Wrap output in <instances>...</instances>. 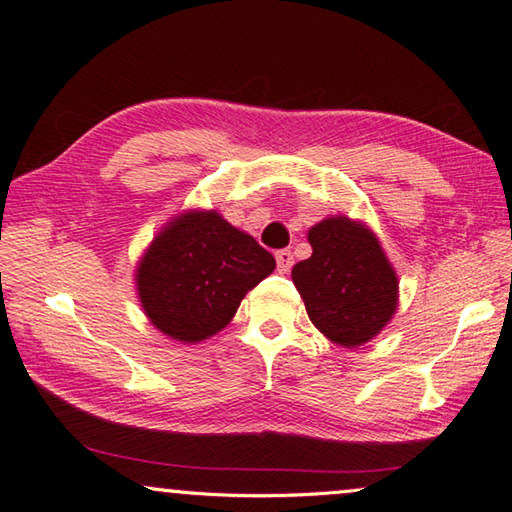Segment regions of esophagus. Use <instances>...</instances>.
<instances>
[{
	"mask_svg": "<svg viewBox=\"0 0 512 512\" xmlns=\"http://www.w3.org/2000/svg\"><path fill=\"white\" fill-rule=\"evenodd\" d=\"M275 259H277V271H280V273L291 271V266H293V253H291V250H288V248L277 250Z\"/></svg>",
	"mask_w": 512,
	"mask_h": 512,
	"instance_id": "34e87169",
	"label": "esophagus"
}]
</instances>
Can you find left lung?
Returning a JSON list of instances; mask_svg holds the SVG:
<instances>
[{
  "label": "left lung",
  "mask_w": 512,
  "mask_h": 512,
  "mask_svg": "<svg viewBox=\"0 0 512 512\" xmlns=\"http://www.w3.org/2000/svg\"><path fill=\"white\" fill-rule=\"evenodd\" d=\"M313 255L293 266L306 313L324 336L360 347L392 320L398 280L374 232L347 217L309 230Z\"/></svg>",
  "instance_id": "left-lung-1"
}]
</instances>
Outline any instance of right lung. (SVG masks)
I'll return each instance as SVG.
<instances>
[{
  "mask_svg": "<svg viewBox=\"0 0 512 512\" xmlns=\"http://www.w3.org/2000/svg\"><path fill=\"white\" fill-rule=\"evenodd\" d=\"M273 268L275 257L215 210L188 212L152 241L138 266V295L156 329L199 342L224 329Z\"/></svg>",
  "mask_w": 512,
  "mask_h": 512,
  "instance_id": "right-lung-1",
  "label": "right lung"
}]
</instances>
